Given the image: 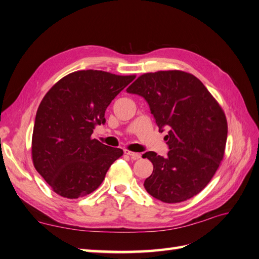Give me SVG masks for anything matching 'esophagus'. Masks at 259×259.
I'll return each mask as SVG.
<instances>
[{
	"mask_svg": "<svg viewBox=\"0 0 259 259\" xmlns=\"http://www.w3.org/2000/svg\"><path fill=\"white\" fill-rule=\"evenodd\" d=\"M124 153L126 154V155H128V156H131V158H132L133 160H137V159L142 158V154H140V153L132 152V151H130V150H126V149H125V150H124Z\"/></svg>",
	"mask_w": 259,
	"mask_h": 259,
	"instance_id": "1",
	"label": "esophagus"
}]
</instances>
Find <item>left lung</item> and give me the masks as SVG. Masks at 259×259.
Here are the masks:
<instances>
[{
    "instance_id": "left-lung-1",
    "label": "left lung",
    "mask_w": 259,
    "mask_h": 259,
    "mask_svg": "<svg viewBox=\"0 0 259 259\" xmlns=\"http://www.w3.org/2000/svg\"><path fill=\"white\" fill-rule=\"evenodd\" d=\"M126 92L144 97L159 131H167L166 158L143 154L153 164L147 192L165 203L197 195L224 158L228 125L221 106L198 77L178 70L140 75Z\"/></svg>"
}]
</instances>
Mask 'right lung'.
I'll use <instances>...</instances> for the list:
<instances>
[{
	"label": "right lung",
	"mask_w": 259,
	"mask_h": 259,
	"mask_svg": "<svg viewBox=\"0 0 259 259\" xmlns=\"http://www.w3.org/2000/svg\"><path fill=\"white\" fill-rule=\"evenodd\" d=\"M134 79L82 70L62 77L44 96L35 115L32 160L57 194L77 199L92 193L123 154L91 136L96 125L106 123L107 107Z\"/></svg>",
	"instance_id": "add662e5"
}]
</instances>
